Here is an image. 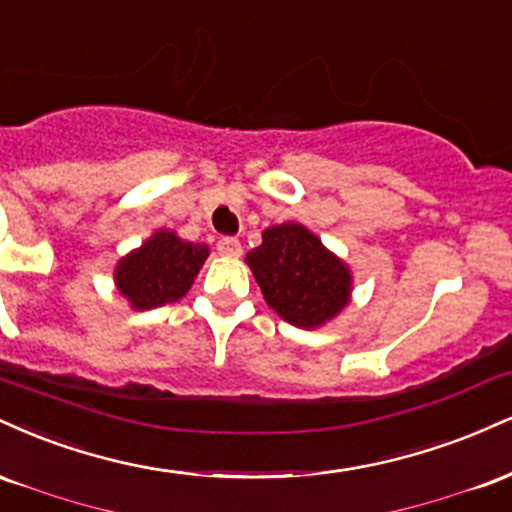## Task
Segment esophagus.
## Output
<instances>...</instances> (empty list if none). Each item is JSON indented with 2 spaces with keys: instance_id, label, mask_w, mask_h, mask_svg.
<instances>
[{
  "instance_id": "34e87169",
  "label": "esophagus",
  "mask_w": 512,
  "mask_h": 512,
  "mask_svg": "<svg viewBox=\"0 0 512 512\" xmlns=\"http://www.w3.org/2000/svg\"><path fill=\"white\" fill-rule=\"evenodd\" d=\"M218 251L222 256H242V242L237 237H220Z\"/></svg>"
}]
</instances>
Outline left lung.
Wrapping results in <instances>:
<instances>
[{"mask_svg":"<svg viewBox=\"0 0 512 512\" xmlns=\"http://www.w3.org/2000/svg\"><path fill=\"white\" fill-rule=\"evenodd\" d=\"M270 309L297 328H316L350 302V270L297 222L268 227L246 254Z\"/></svg>","mask_w":512,"mask_h":512,"instance_id":"left-lung-1","label":"left lung"}]
</instances>
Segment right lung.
Masks as SVG:
<instances>
[{"instance_id":"1","label":"right lung","mask_w":512,"mask_h":512,"mask_svg":"<svg viewBox=\"0 0 512 512\" xmlns=\"http://www.w3.org/2000/svg\"><path fill=\"white\" fill-rule=\"evenodd\" d=\"M206 258V244L182 242L174 232L162 230L119 261L114 280L134 309H158L189 292Z\"/></svg>"}]
</instances>
